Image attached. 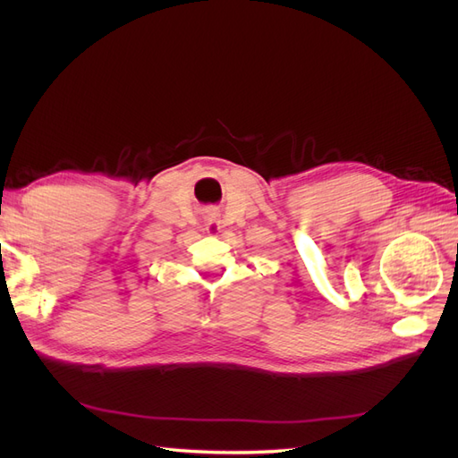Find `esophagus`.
Returning <instances> with one entry per match:
<instances>
[{
  "label": "esophagus",
  "instance_id": "1",
  "mask_svg": "<svg viewBox=\"0 0 458 458\" xmlns=\"http://www.w3.org/2000/svg\"><path fill=\"white\" fill-rule=\"evenodd\" d=\"M219 231H221L219 219L217 217H208V221H206V233L208 234H217Z\"/></svg>",
  "mask_w": 458,
  "mask_h": 458
}]
</instances>
